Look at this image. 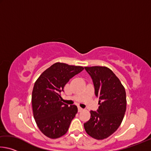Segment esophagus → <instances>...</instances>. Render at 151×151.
Instances as JSON below:
<instances>
[{"label":"esophagus","mask_w":151,"mask_h":151,"mask_svg":"<svg viewBox=\"0 0 151 151\" xmlns=\"http://www.w3.org/2000/svg\"><path fill=\"white\" fill-rule=\"evenodd\" d=\"M78 112H82V111H83V109H82L81 107L78 106Z\"/></svg>","instance_id":"obj_1"}]
</instances>
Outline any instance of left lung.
<instances>
[{
    "label": "left lung",
    "mask_w": 151,
    "mask_h": 151,
    "mask_svg": "<svg viewBox=\"0 0 151 151\" xmlns=\"http://www.w3.org/2000/svg\"><path fill=\"white\" fill-rule=\"evenodd\" d=\"M93 79L99 109L91 111V119L84 124L89 136L97 140L106 139L121 125L127 108L126 92L119 78L106 66H85Z\"/></svg>",
    "instance_id": "1"
}]
</instances>
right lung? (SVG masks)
Segmentation results:
<instances>
[{
  "instance_id": "right-lung-1",
  "label": "right lung",
  "mask_w": 151,
  "mask_h": 151,
  "mask_svg": "<svg viewBox=\"0 0 151 151\" xmlns=\"http://www.w3.org/2000/svg\"><path fill=\"white\" fill-rule=\"evenodd\" d=\"M83 66L56 63L45 70L36 81L32 93L33 116L38 127L45 136L57 139L66 133L78 112L76 105L61 102L60 93Z\"/></svg>"
}]
</instances>
